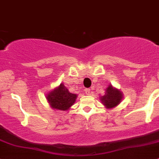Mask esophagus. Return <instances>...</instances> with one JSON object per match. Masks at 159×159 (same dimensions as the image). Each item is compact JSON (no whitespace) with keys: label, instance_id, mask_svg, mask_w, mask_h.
I'll return each mask as SVG.
<instances>
[{"label":"esophagus","instance_id":"obj_1","mask_svg":"<svg viewBox=\"0 0 159 159\" xmlns=\"http://www.w3.org/2000/svg\"><path fill=\"white\" fill-rule=\"evenodd\" d=\"M84 91H85V93L87 94V95H90L91 94V89H86Z\"/></svg>","mask_w":159,"mask_h":159}]
</instances>
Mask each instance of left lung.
<instances>
[{
	"label": "left lung",
	"instance_id": "left-lung-1",
	"mask_svg": "<svg viewBox=\"0 0 159 159\" xmlns=\"http://www.w3.org/2000/svg\"><path fill=\"white\" fill-rule=\"evenodd\" d=\"M123 99V94L119 89L109 84L105 89L104 95L101 96L100 100L106 108H113L118 106Z\"/></svg>",
	"mask_w": 159,
	"mask_h": 159
}]
</instances>
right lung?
<instances>
[{
	"instance_id": "obj_1",
	"label": "right lung",
	"mask_w": 159,
	"mask_h": 159,
	"mask_svg": "<svg viewBox=\"0 0 159 159\" xmlns=\"http://www.w3.org/2000/svg\"><path fill=\"white\" fill-rule=\"evenodd\" d=\"M77 94L70 93L63 83L49 91L46 95L50 107L53 109L68 111L76 102Z\"/></svg>"
}]
</instances>
